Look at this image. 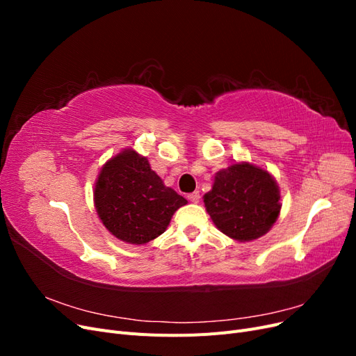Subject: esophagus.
Instances as JSON below:
<instances>
[{
	"label": "esophagus",
	"instance_id": "34e87169",
	"mask_svg": "<svg viewBox=\"0 0 356 356\" xmlns=\"http://www.w3.org/2000/svg\"><path fill=\"white\" fill-rule=\"evenodd\" d=\"M188 200L193 203H199L200 202V193L195 191V193H190L188 195Z\"/></svg>",
	"mask_w": 356,
	"mask_h": 356
}]
</instances>
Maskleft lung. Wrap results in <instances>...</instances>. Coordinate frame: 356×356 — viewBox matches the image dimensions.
Segmentation results:
<instances>
[{"label": "left lung", "mask_w": 356, "mask_h": 356, "mask_svg": "<svg viewBox=\"0 0 356 356\" xmlns=\"http://www.w3.org/2000/svg\"><path fill=\"white\" fill-rule=\"evenodd\" d=\"M279 200L275 178L246 161L217 172L212 190L203 197L213 224L239 242L258 239L272 229L281 212Z\"/></svg>", "instance_id": "obj_1"}]
</instances>
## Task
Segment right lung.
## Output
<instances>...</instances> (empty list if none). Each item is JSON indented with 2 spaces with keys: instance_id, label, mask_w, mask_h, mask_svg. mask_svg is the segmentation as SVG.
Instances as JSON below:
<instances>
[{
  "instance_id": "1",
  "label": "right lung",
  "mask_w": 356,
  "mask_h": 356,
  "mask_svg": "<svg viewBox=\"0 0 356 356\" xmlns=\"http://www.w3.org/2000/svg\"><path fill=\"white\" fill-rule=\"evenodd\" d=\"M95 208L117 239L144 245L166 230L172 215L187 200L149 168L147 157L124 149L110 159L95 184Z\"/></svg>"
}]
</instances>
